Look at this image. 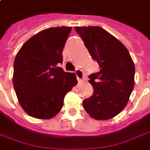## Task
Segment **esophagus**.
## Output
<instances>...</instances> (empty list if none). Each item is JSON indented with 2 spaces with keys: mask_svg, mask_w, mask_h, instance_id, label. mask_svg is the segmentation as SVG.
<instances>
[{
  "mask_svg": "<svg viewBox=\"0 0 150 150\" xmlns=\"http://www.w3.org/2000/svg\"><path fill=\"white\" fill-rule=\"evenodd\" d=\"M75 75L77 76V80L79 82H82L84 80V73L82 70H75Z\"/></svg>",
  "mask_w": 150,
  "mask_h": 150,
  "instance_id": "obj_1",
  "label": "esophagus"
}]
</instances>
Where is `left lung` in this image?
Segmentation results:
<instances>
[{
    "mask_svg": "<svg viewBox=\"0 0 150 150\" xmlns=\"http://www.w3.org/2000/svg\"><path fill=\"white\" fill-rule=\"evenodd\" d=\"M100 71L90 75L93 95L83 101L90 116L112 119L126 106L134 86V64L127 48L100 26H75Z\"/></svg>",
    "mask_w": 150,
    "mask_h": 150,
    "instance_id": "obj_1",
    "label": "left lung"
}]
</instances>
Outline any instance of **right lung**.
<instances>
[{"label":"right lung","instance_id":"1","mask_svg":"<svg viewBox=\"0 0 150 150\" xmlns=\"http://www.w3.org/2000/svg\"><path fill=\"white\" fill-rule=\"evenodd\" d=\"M71 27H50L34 35L14 60L13 85L19 103L30 116L50 120L59 113L65 95L77 84L74 73L59 67Z\"/></svg>","mask_w":150,"mask_h":150}]
</instances>
